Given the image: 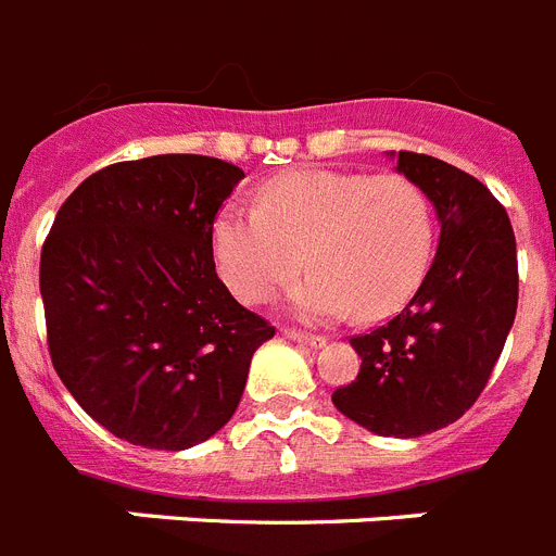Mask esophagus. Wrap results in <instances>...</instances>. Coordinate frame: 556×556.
Returning <instances> with one entry per match:
<instances>
[{"label":"esophagus","instance_id":"1","mask_svg":"<svg viewBox=\"0 0 556 556\" xmlns=\"http://www.w3.org/2000/svg\"><path fill=\"white\" fill-rule=\"evenodd\" d=\"M285 338H288V341H296V344L302 346H313V350L327 344L321 336H307V332H299V330H285Z\"/></svg>","mask_w":556,"mask_h":556}]
</instances>
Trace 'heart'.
I'll return each mask as SVG.
<instances>
[{
  "mask_svg": "<svg viewBox=\"0 0 556 556\" xmlns=\"http://www.w3.org/2000/svg\"><path fill=\"white\" fill-rule=\"evenodd\" d=\"M431 254L428 195L400 173H282L263 185L257 206L226 204L212 224L220 279L249 305L311 265V277L285 299L311 325L352 311L366 321L389 316L417 291Z\"/></svg>",
  "mask_w": 556,
  "mask_h": 556,
  "instance_id": "1",
  "label": "heart"
}]
</instances>
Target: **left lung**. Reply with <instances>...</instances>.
<instances>
[{
	"label": "left lung",
	"mask_w": 556,
	"mask_h": 556,
	"mask_svg": "<svg viewBox=\"0 0 556 556\" xmlns=\"http://www.w3.org/2000/svg\"><path fill=\"white\" fill-rule=\"evenodd\" d=\"M439 220L433 263L412 302L350 338L358 378L332 392L338 412L378 437L414 439L476 403L518 311V251L504 206L479 178L425 153H386Z\"/></svg>",
	"instance_id": "obj_1"
}]
</instances>
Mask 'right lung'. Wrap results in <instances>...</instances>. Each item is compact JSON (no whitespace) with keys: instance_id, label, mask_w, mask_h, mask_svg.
Segmentation results:
<instances>
[{"instance_id":"1","label":"right lung","mask_w":556,"mask_h":556,"mask_svg":"<svg viewBox=\"0 0 556 556\" xmlns=\"http://www.w3.org/2000/svg\"><path fill=\"white\" fill-rule=\"evenodd\" d=\"M240 178L224 159L162 153L91 173L58 210L38 274L52 366L131 445L215 437L274 338L212 260V224Z\"/></svg>"}]
</instances>
